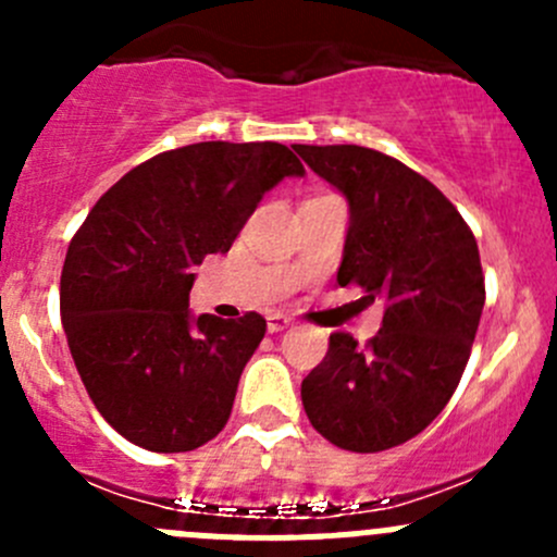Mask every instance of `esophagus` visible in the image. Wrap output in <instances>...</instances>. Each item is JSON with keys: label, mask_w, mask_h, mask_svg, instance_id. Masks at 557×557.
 <instances>
[{"label": "esophagus", "mask_w": 557, "mask_h": 557, "mask_svg": "<svg viewBox=\"0 0 557 557\" xmlns=\"http://www.w3.org/2000/svg\"><path fill=\"white\" fill-rule=\"evenodd\" d=\"M290 325H294V320H290L288 314H283V312H272V314H269V318H267L269 334H277V331L290 329Z\"/></svg>", "instance_id": "obj_1"}]
</instances>
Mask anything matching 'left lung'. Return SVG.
Listing matches in <instances>:
<instances>
[{
  "label": "left lung",
  "instance_id": "1",
  "mask_svg": "<svg viewBox=\"0 0 557 557\" xmlns=\"http://www.w3.org/2000/svg\"><path fill=\"white\" fill-rule=\"evenodd\" d=\"M350 207L339 285L383 299V329L367 347L331 334L301 383L312 429L350 453H380L418 436L460 383L485 307L476 239L453 201L401 161L361 145H294Z\"/></svg>",
  "mask_w": 557,
  "mask_h": 557
}]
</instances>
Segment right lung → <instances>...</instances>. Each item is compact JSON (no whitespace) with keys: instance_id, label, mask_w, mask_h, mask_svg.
I'll use <instances>...</instances> for the list:
<instances>
[{"instance_id":"1","label":"right lung","mask_w":557,"mask_h":557,"mask_svg":"<svg viewBox=\"0 0 557 557\" xmlns=\"http://www.w3.org/2000/svg\"><path fill=\"white\" fill-rule=\"evenodd\" d=\"M301 174L280 143H196L134 166L88 212L61 269V323L123 440L188 453L221 434L267 320L194 318V267L228 252L263 194Z\"/></svg>"}]
</instances>
